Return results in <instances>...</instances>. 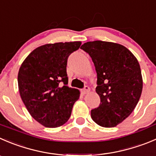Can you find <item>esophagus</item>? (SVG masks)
I'll use <instances>...</instances> for the list:
<instances>
[{"mask_svg":"<svg viewBox=\"0 0 156 156\" xmlns=\"http://www.w3.org/2000/svg\"><path fill=\"white\" fill-rule=\"evenodd\" d=\"M89 91H90V87H89L88 86H85V87H84V89L82 90L83 94H86L88 93Z\"/></svg>","mask_w":156,"mask_h":156,"instance_id":"34e87169","label":"esophagus"}]
</instances>
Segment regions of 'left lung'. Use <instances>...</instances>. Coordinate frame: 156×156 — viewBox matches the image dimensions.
<instances>
[{
	"label": "left lung",
	"instance_id": "1",
	"mask_svg": "<svg viewBox=\"0 0 156 156\" xmlns=\"http://www.w3.org/2000/svg\"><path fill=\"white\" fill-rule=\"evenodd\" d=\"M81 49L92 58L97 72L96 92L99 107L90 116L97 124L113 127L131 114L143 90V78L138 60L125 46L97 40L84 43Z\"/></svg>",
	"mask_w": 156,
	"mask_h": 156
}]
</instances>
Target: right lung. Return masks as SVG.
<instances>
[{"mask_svg": "<svg viewBox=\"0 0 156 156\" xmlns=\"http://www.w3.org/2000/svg\"><path fill=\"white\" fill-rule=\"evenodd\" d=\"M81 44L43 45L34 49L20 68L17 81L21 99L33 118L46 127L66 123L79 98V90L68 86L66 66L69 56Z\"/></svg>", "mask_w": 156, "mask_h": 156, "instance_id": "1", "label": "right lung"}]
</instances>
